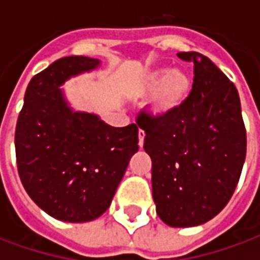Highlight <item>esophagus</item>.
Listing matches in <instances>:
<instances>
[{"label": "esophagus", "instance_id": "esophagus-1", "mask_svg": "<svg viewBox=\"0 0 260 260\" xmlns=\"http://www.w3.org/2000/svg\"><path fill=\"white\" fill-rule=\"evenodd\" d=\"M145 131L143 129H139V132H138V138H139V146H143V141H145Z\"/></svg>", "mask_w": 260, "mask_h": 260}]
</instances>
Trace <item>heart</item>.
Wrapping results in <instances>:
<instances>
[{
    "label": "heart",
    "mask_w": 260,
    "mask_h": 260,
    "mask_svg": "<svg viewBox=\"0 0 260 260\" xmlns=\"http://www.w3.org/2000/svg\"><path fill=\"white\" fill-rule=\"evenodd\" d=\"M193 89L192 75L182 68L157 65L146 69L136 85V91L147 94L146 111L152 118H169L184 107Z\"/></svg>",
    "instance_id": "b5f03b06"
}]
</instances>
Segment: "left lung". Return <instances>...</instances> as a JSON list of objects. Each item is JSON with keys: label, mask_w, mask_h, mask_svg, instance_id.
Instances as JSON below:
<instances>
[{"label": "left lung", "mask_w": 260, "mask_h": 260, "mask_svg": "<svg viewBox=\"0 0 260 260\" xmlns=\"http://www.w3.org/2000/svg\"><path fill=\"white\" fill-rule=\"evenodd\" d=\"M177 55L193 62L189 100L173 117L142 113L136 122L146 132L158 217L170 227H195L217 216L234 193L246 131L234 83L202 54Z\"/></svg>", "instance_id": "obj_1"}]
</instances>
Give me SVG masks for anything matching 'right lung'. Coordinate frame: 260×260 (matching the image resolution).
<instances>
[{"instance_id": "right-lung-1", "label": "right lung", "mask_w": 260, "mask_h": 260, "mask_svg": "<svg viewBox=\"0 0 260 260\" xmlns=\"http://www.w3.org/2000/svg\"><path fill=\"white\" fill-rule=\"evenodd\" d=\"M72 55L35 75L15 131L16 164L27 195L51 217L86 223L107 210L131 157L138 126L115 128L97 114L75 111L61 86L100 67Z\"/></svg>"}]
</instances>
